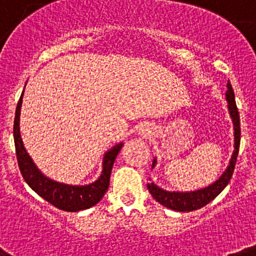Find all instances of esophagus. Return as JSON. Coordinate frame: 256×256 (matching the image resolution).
I'll use <instances>...</instances> for the list:
<instances>
[{"mask_svg":"<svg viewBox=\"0 0 256 256\" xmlns=\"http://www.w3.org/2000/svg\"><path fill=\"white\" fill-rule=\"evenodd\" d=\"M139 134L140 135H142L144 138H148L152 134V128H149L148 125H142L139 128Z\"/></svg>","mask_w":256,"mask_h":256,"instance_id":"obj_1","label":"esophagus"}]
</instances>
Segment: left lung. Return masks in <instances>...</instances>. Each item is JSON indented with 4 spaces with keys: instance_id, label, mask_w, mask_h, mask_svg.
<instances>
[{
    "instance_id": "obj_1",
    "label": "left lung",
    "mask_w": 256,
    "mask_h": 256,
    "mask_svg": "<svg viewBox=\"0 0 256 256\" xmlns=\"http://www.w3.org/2000/svg\"><path fill=\"white\" fill-rule=\"evenodd\" d=\"M226 100L228 103V112L230 116L234 122V150L231 156L228 166L226 168V171L223 172L222 176L210 184L209 186L204 188H199L195 191H168L164 188L156 186V184L149 178L150 182L146 185L149 192L152 196L156 200V202L162 204V206H167V208L172 209L176 212H192L200 209L202 206H206L208 202H210L214 198H217L218 195L222 192L223 188L228 185L230 180H231L232 174H234V164H236L237 154H238V148H240V139H241V128H240V114H238V110H237L236 102H234V93L232 89L231 82H227V92H226ZM156 160L154 158L153 164H152V170L156 167Z\"/></svg>"
}]
</instances>
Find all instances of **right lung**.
Instances as JSON below:
<instances>
[{
	"mask_svg": "<svg viewBox=\"0 0 256 256\" xmlns=\"http://www.w3.org/2000/svg\"><path fill=\"white\" fill-rule=\"evenodd\" d=\"M22 96H24V90L16 106L14 140H15L18 163H19L20 172L24 177L25 182L30 186L32 190L36 191L39 196H42L52 206L62 210L79 212L94 206L96 202H100V199L104 196L106 191L108 190L112 167H114L117 154L122 148L124 142H118L110 150L106 152L103 156L102 172L94 182L88 184V185H68V184L54 181L39 171V168L33 162L32 156L28 154L24 146L22 135H20V112H22Z\"/></svg>",
	"mask_w": 256,
	"mask_h": 256,
	"instance_id": "right-lung-1",
	"label": "right lung"
}]
</instances>
